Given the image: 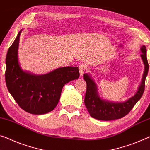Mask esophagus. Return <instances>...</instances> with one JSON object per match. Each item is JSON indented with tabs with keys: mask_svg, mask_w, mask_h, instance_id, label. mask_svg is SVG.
<instances>
[{
	"mask_svg": "<svg viewBox=\"0 0 150 150\" xmlns=\"http://www.w3.org/2000/svg\"><path fill=\"white\" fill-rule=\"evenodd\" d=\"M85 65H83V64H81V65H79V73H80V77H81L83 75L84 73V71L85 70Z\"/></svg>",
	"mask_w": 150,
	"mask_h": 150,
	"instance_id": "esophagus-1",
	"label": "esophagus"
}]
</instances>
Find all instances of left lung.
<instances>
[{"label": "left lung", "instance_id": "obj_1", "mask_svg": "<svg viewBox=\"0 0 150 150\" xmlns=\"http://www.w3.org/2000/svg\"><path fill=\"white\" fill-rule=\"evenodd\" d=\"M141 56L144 65V72L142 80L137 92L134 96L123 102H112L102 99L99 96L96 83L89 73H85L83 78L87 83V91L85 97V105L88 112L92 117L99 120L110 121L123 117L129 113L135 103L143 95L145 89V82L149 70L147 59L146 47L142 46Z\"/></svg>", "mask_w": 150, "mask_h": 150}]
</instances>
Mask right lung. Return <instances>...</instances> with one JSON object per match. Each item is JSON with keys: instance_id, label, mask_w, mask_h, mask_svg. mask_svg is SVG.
<instances>
[{"instance_id": "obj_1", "label": "right lung", "mask_w": 150, "mask_h": 150, "mask_svg": "<svg viewBox=\"0 0 150 150\" xmlns=\"http://www.w3.org/2000/svg\"><path fill=\"white\" fill-rule=\"evenodd\" d=\"M21 30L8 49L6 57L7 89L18 105L27 112L42 115L53 111L66 83L79 77L77 67H63L43 75L23 70L18 62Z\"/></svg>"}]
</instances>
